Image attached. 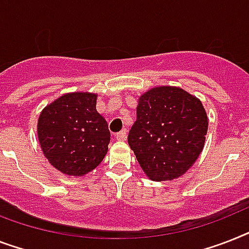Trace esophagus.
I'll list each match as a JSON object with an SVG mask.
<instances>
[{
  "instance_id": "1",
  "label": "esophagus",
  "mask_w": 249,
  "mask_h": 249,
  "mask_svg": "<svg viewBox=\"0 0 249 249\" xmlns=\"http://www.w3.org/2000/svg\"><path fill=\"white\" fill-rule=\"evenodd\" d=\"M126 135H128V133H126V130H121V131H119V133H116V135H115V137H116V139H118V141H125V139H126Z\"/></svg>"
}]
</instances>
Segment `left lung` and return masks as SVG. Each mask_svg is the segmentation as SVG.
Wrapping results in <instances>:
<instances>
[{"mask_svg":"<svg viewBox=\"0 0 249 249\" xmlns=\"http://www.w3.org/2000/svg\"><path fill=\"white\" fill-rule=\"evenodd\" d=\"M207 128L197 97L178 87H155L139 97L128 143L151 180H173L201 155Z\"/></svg>","mask_w":249,"mask_h":249,"instance_id":"8db88e82","label":"left lung"}]
</instances>
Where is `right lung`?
<instances>
[{
	"mask_svg": "<svg viewBox=\"0 0 249 249\" xmlns=\"http://www.w3.org/2000/svg\"><path fill=\"white\" fill-rule=\"evenodd\" d=\"M96 104L94 93H66L40 112L37 125L40 148L62 174L83 177L106 156L110 130Z\"/></svg>",
	"mask_w": 249,
	"mask_h": 249,
	"instance_id": "right-lung-1",
	"label": "right lung"
}]
</instances>
